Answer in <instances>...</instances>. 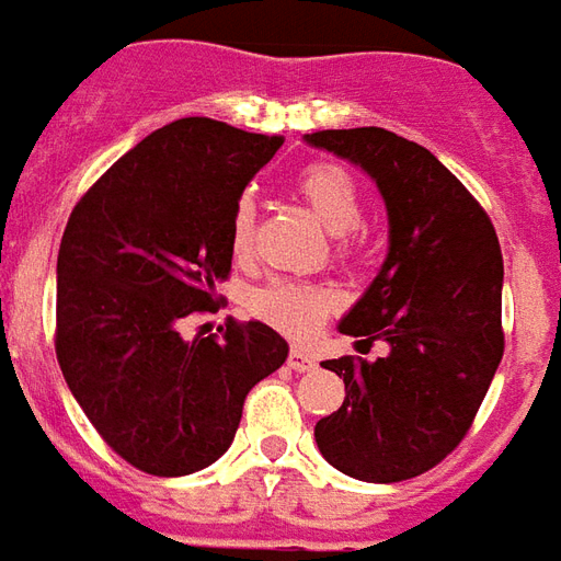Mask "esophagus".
Instances as JSON below:
<instances>
[{"mask_svg":"<svg viewBox=\"0 0 561 561\" xmlns=\"http://www.w3.org/2000/svg\"><path fill=\"white\" fill-rule=\"evenodd\" d=\"M287 365L293 368V371H311L313 365H317V359H313L311 353L299 351V347H293L287 356Z\"/></svg>","mask_w":561,"mask_h":561,"instance_id":"esophagus-1","label":"esophagus"}]
</instances>
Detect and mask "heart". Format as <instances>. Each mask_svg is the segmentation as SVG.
<instances>
[{"mask_svg":"<svg viewBox=\"0 0 561 561\" xmlns=\"http://www.w3.org/2000/svg\"><path fill=\"white\" fill-rule=\"evenodd\" d=\"M296 190L323 220L325 229L341 236L344 244L347 241L344 232L363 217V193L356 178L337 162H311L296 178ZM253 236H256V205L250 196H241L229 220V241L238 256H244L253 248ZM329 308H332V296L323 287L293 277H274L250 296V311L289 337L313 335L323 325Z\"/></svg>","mask_w":561,"mask_h":561,"instance_id":"obj_1","label":"heart"}]
</instances>
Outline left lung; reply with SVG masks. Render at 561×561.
<instances>
[{"mask_svg":"<svg viewBox=\"0 0 561 561\" xmlns=\"http://www.w3.org/2000/svg\"><path fill=\"white\" fill-rule=\"evenodd\" d=\"M305 141L359 165L387 202L389 250L341 320L389 356L329 359L344 401L313 426L325 462L365 483L423 474L459 447L502 363V248L486 210L435 153L380 126Z\"/></svg>","mask_w":561,"mask_h":561,"instance_id":"obj_1","label":"left lung"}]
</instances>
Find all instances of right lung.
<instances>
[{
  "label": "right lung",
  "mask_w": 561,
  "mask_h": 561,
  "mask_svg": "<svg viewBox=\"0 0 561 561\" xmlns=\"http://www.w3.org/2000/svg\"><path fill=\"white\" fill-rule=\"evenodd\" d=\"M280 135L184 117L121 157L71 210L57 256V359L87 420L121 459L157 478L217 462L248 392L287 363L272 325L181 337L217 311L229 220Z\"/></svg>",
  "instance_id": "obj_1"
}]
</instances>
